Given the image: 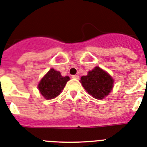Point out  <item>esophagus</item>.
I'll use <instances>...</instances> for the list:
<instances>
[{"instance_id": "obj_1", "label": "esophagus", "mask_w": 147, "mask_h": 147, "mask_svg": "<svg viewBox=\"0 0 147 147\" xmlns=\"http://www.w3.org/2000/svg\"><path fill=\"white\" fill-rule=\"evenodd\" d=\"M73 79H76V80H78L79 79V76L78 75H72V76H71Z\"/></svg>"}]
</instances>
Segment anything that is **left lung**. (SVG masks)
<instances>
[{
    "instance_id": "8db88e82",
    "label": "left lung",
    "mask_w": 147,
    "mask_h": 147,
    "mask_svg": "<svg viewBox=\"0 0 147 147\" xmlns=\"http://www.w3.org/2000/svg\"><path fill=\"white\" fill-rule=\"evenodd\" d=\"M82 86L93 98L103 99L112 90L113 80L99 67L89 71L87 76L81 77Z\"/></svg>"
}]
</instances>
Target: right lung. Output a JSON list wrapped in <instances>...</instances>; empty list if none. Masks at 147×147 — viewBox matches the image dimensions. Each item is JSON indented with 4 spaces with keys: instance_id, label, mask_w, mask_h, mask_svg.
Wrapping results in <instances>:
<instances>
[{
    "instance_id": "add662e5",
    "label": "right lung",
    "mask_w": 147,
    "mask_h": 147,
    "mask_svg": "<svg viewBox=\"0 0 147 147\" xmlns=\"http://www.w3.org/2000/svg\"><path fill=\"white\" fill-rule=\"evenodd\" d=\"M69 80V76H62L60 72L50 69L39 83V90L46 99H52L60 94Z\"/></svg>"
}]
</instances>
